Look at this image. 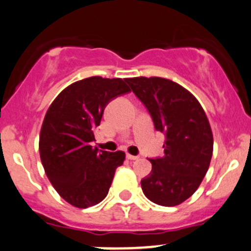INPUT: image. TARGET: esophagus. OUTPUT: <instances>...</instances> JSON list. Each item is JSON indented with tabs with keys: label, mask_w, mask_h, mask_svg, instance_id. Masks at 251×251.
<instances>
[{
	"label": "esophagus",
	"mask_w": 251,
	"mask_h": 251,
	"mask_svg": "<svg viewBox=\"0 0 251 251\" xmlns=\"http://www.w3.org/2000/svg\"><path fill=\"white\" fill-rule=\"evenodd\" d=\"M138 157H139V156H137V155H130V154H127V159H128V160H137Z\"/></svg>",
	"instance_id": "34e87169"
}]
</instances>
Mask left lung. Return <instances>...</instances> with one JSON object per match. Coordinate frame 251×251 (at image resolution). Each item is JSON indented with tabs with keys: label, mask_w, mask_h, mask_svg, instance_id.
Segmentation results:
<instances>
[{
	"label": "left lung",
	"mask_w": 251,
	"mask_h": 251,
	"mask_svg": "<svg viewBox=\"0 0 251 251\" xmlns=\"http://www.w3.org/2000/svg\"><path fill=\"white\" fill-rule=\"evenodd\" d=\"M164 133V156L149 159L152 169L142 180L147 199L173 207L191 197L203 180L213 152V135L203 108L192 94L163 77L126 78Z\"/></svg>",
	"instance_id": "left-lung-1"
}]
</instances>
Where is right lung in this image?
<instances>
[{
  "mask_svg": "<svg viewBox=\"0 0 251 251\" xmlns=\"http://www.w3.org/2000/svg\"><path fill=\"white\" fill-rule=\"evenodd\" d=\"M124 81L100 76L76 81L58 95L45 114L39 137L43 168L56 192L77 208L103 201L126 157L123 151L91 145L107 104L130 92Z\"/></svg>",
  "mask_w": 251,
  "mask_h": 251,
  "instance_id": "obj_1",
  "label": "right lung"
}]
</instances>
